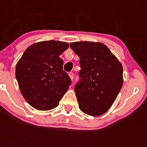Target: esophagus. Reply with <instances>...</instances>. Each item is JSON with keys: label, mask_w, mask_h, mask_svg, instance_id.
Instances as JSON below:
<instances>
[{"label": "esophagus", "mask_w": 147, "mask_h": 147, "mask_svg": "<svg viewBox=\"0 0 147 147\" xmlns=\"http://www.w3.org/2000/svg\"><path fill=\"white\" fill-rule=\"evenodd\" d=\"M69 77H70V78H71V80H73L74 73H73V72H72V71H70V72H69Z\"/></svg>", "instance_id": "1"}]
</instances>
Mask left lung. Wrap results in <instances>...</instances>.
Masks as SVG:
<instances>
[{
  "mask_svg": "<svg viewBox=\"0 0 147 147\" xmlns=\"http://www.w3.org/2000/svg\"><path fill=\"white\" fill-rule=\"evenodd\" d=\"M80 58V82L75 86L79 108L90 116H100L111 107L123 85V66L101 42L70 43Z\"/></svg>",
  "mask_w": 147,
  "mask_h": 147,
  "instance_id": "1",
  "label": "left lung"
}]
</instances>
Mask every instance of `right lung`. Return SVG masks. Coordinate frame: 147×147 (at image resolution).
<instances>
[{"label":"right lung","instance_id":"right-lung-1","mask_svg":"<svg viewBox=\"0 0 147 147\" xmlns=\"http://www.w3.org/2000/svg\"><path fill=\"white\" fill-rule=\"evenodd\" d=\"M69 48L61 41H42L31 45L16 65V78L21 94L29 105L39 111L59 105L71 85L63 71L59 55Z\"/></svg>","mask_w":147,"mask_h":147}]
</instances>
